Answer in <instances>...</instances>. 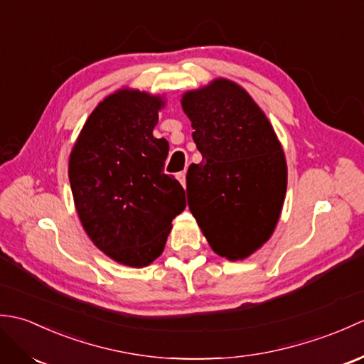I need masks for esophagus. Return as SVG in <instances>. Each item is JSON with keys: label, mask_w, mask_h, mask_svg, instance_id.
I'll return each mask as SVG.
<instances>
[{"label": "esophagus", "mask_w": 364, "mask_h": 364, "mask_svg": "<svg viewBox=\"0 0 364 364\" xmlns=\"http://www.w3.org/2000/svg\"><path fill=\"white\" fill-rule=\"evenodd\" d=\"M176 180L181 183V186H183V188L186 186V172H180V173H176Z\"/></svg>", "instance_id": "esophagus-1"}]
</instances>
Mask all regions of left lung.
Returning <instances> with one entry per match:
<instances>
[{"mask_svg": "<svg viewBox=\"0 0 364 364\" xmlns=\"http://www.w3.org/2000/svg\"><path fill=\"white\" fill-rule=\"evenodd\" d=\"M202 153L186 175L189 210L211 249L250 257L272 236L288 184L284 151L266 114L227 78L181 97Z\"/></svg>", "mask_w": 364, "mask_h": 364, "instance_id": "1", "label": "left lung"}]
</instances>
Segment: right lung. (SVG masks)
I'll return each mask as SVG.
<instances>
[{
  "instance_id": "add662e5",
  "label": "right lung",
  "mask_w": 364,
  "mask_h": 364,
  "mask_svg": "<svg viewBox=\"0 0 364 364\" xmlns=\"http://www.w3.org/2000/svg\"><path fill=\"white\" fill-rule=\"evenodd\" d=\"M164 97L137 89L107 95L84 123L68 159L76 213L111 259L149 266L164 252L186 194L164 173L168 142L156 139Z\"/></svg>"
}]
</instances>
